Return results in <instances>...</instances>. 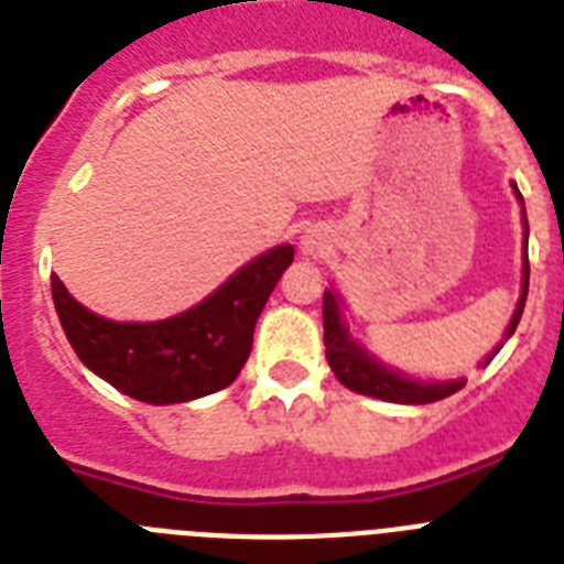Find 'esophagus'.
Wrapping results in <instances>:
<instances>
[{
    "instance_id": "obj_1",
    "label": "esophagus",
    "mask_w": 564,
    "mask_h": 564,
    "mask_svg": "<svg viewBox=\"0 0 564 564\" xmlns=\"http://www.w3.org/2000/svg\"><path fill=\"white\" fill-rule=\"evenodd\" d=\"M302 248H305L307 253H322L325 239H322V234H316V230H307V234L302 236Z\"/></svg>"
}]
</instances>
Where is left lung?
I'll use <instances>...</instances> for the list:
<instances>
[{"mask_svg":"<svg viewBox=\"0 0 564 564\" xmlns=\"http://www.w3.org/2000/svg\"><path fill=\"white\" fill-rule=\"evenodd\" d=\"M513 191H517V185H513ZM517 196L522 202L519 191ZM524 225H528V216H524ZM524 248H528V234H524ZM528 276H531V264H528V253H524L522 296H519V305L513 311V319L508 330H505V336H511L517 330L519 319H522L524 300H528ZM322 322H325V356H328L330 370L350 391L384 399V402H402V405H427V402H440V399L462 391V384H465L462 379H454V382H413V379L399 377V373L388 370L384 365L373 362L356 341H350L348 330L341 325L339 302H336L330 291H325V296H322Z\"/></svg>","mask_w":564,"mask_h":564,"instance_id":"8db88e82","label":"left lung"}]
</instances>
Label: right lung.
Segmentation results:
<instances>
[{
    "label": "right lung",
    "instance_id": "add662e5",
    "mask_svg": "<svg viewBox=\"0 0 564 564\" xmlns=\"http://www.w3.org/2000/svg\"><path fill=\"white\" fill-rule=\"evenodd\" d=\"M291 262V245H279L236 271L205 302L162 322L102 319L82 307L59 276H51V293L82 362L139 402L173 405L223 391L239 377L259 314Z\"/></svg>",
    "mask_w": 564,
    "mask_h": 564
}]
</instances>
